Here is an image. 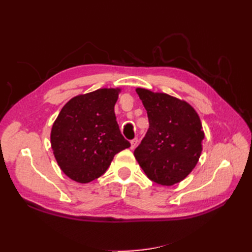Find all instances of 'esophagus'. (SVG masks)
I'll use <instances>...</instances> for the list:
<instances>
[{
  "instance_id": "34e87169",
  "label": "esophagus",
  "mask_w": 252,
  "mask_h": 252,
  "mask_svg": "<svg viewBox=\"0 0 252 252\" xmlns=\"http://www.w3.org/2000/svg\"><path fill=\"white\" fill-rule=\"evenodd\" d=\"M137 143H138V140L136 137L133 138V140H131V149H134L137 145Z\"/></svg>"
}]
</instances>
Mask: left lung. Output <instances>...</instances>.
Here are the masks:
<instances>
[{"instance_id": "8db88e82", "label": "left lung", "mask_w": 252, "mask_h": 252, "mask_svg": "<svg viewBox=\"0 0 252 252\" xmlns=\"http://www.w3.org/2000/svg\"><path fill=\"white\" fill-rule=\"evenodd\" d=\"M149 127L134 157L149 180L163 186L180 183L199 160L205 133L196 110L185 100L137 88Z\"/></svg>"}]
</instances>
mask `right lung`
Listing matches in <instances>:
<instances>
[{"mask_svg":"<svg viewBox=\"0 0 252 252\" xmlns=\"http://www.w3.org/2000/svg\"><path fill=\"white\" fill-rule=\"evenodd\" d=\"M120 92L119 88H105L74 96L53 123V154L63 172L78 183L99 178L115 155L131 146L116 120Z\"/></svg>","mask_w":252,"mask_h":252,"instance_id":"obj_1","label":"right lung"}]
</instances>
